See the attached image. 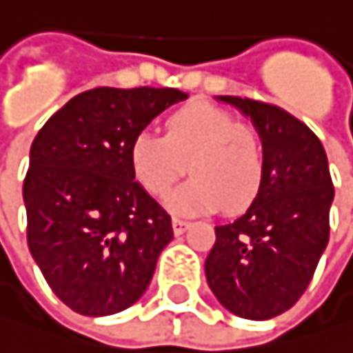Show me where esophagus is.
I'll return each mask as SVG.
<instances>
[{"instance_id":"obj_1","label":"esophagus","mask_w":353,"mask_h":353,"mask_svg":"<svg viewBox=\"0 0 353 353\" xmlns=\"http://www.w3.org/2000/svg\"><path fill=\"white\" fill-rule=\"evenodd\" d=\"M188 224H190L188 220H184V218H178V216H175V218H173V233H175V235H182L184 230L188 228Z\"/></svg>"}]
</instances>
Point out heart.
Segmentation results:
<instances>
[{"instance_id":"obj_1","label":"heart","mask_w":353,"mask_h":353,"mask_svg":"<svg viewBox=\"0 0 353 353\" xmlns=\"http://www.w3.org/2000/svg\"><path fill=\"white\" fill-rule=\"evenodd\" d=\"M192 180L167 203L173 212L201 214L224 208L243 212L265 182V143L252 125L214 103L196 101L165 118V135L139 131L129 143L135 182L150 194L165 196L182 175Z\"/></svg>"}]
</instances>
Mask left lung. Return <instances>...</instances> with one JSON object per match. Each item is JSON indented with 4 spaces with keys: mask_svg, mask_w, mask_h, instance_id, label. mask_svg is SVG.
<instances>
[{
    "mask_svg": "<svg viewBox=\"0 0 353 353\" xmlns=\"http://www.w3.org/2000/svg\"><path fill=\"white\" fill-rule=\"evenodd\" d=\"M254 120L265 143V182L237 220L216 226L205 275L235 316L269 320L307 290L330 237L334 186L318 135L279 105L220 97Z\"/></svg>",
    "mask_w": 353,
    "mask_h": 353,
    "instance_id": "8db88e82",
    "label": "left lung"
}]
</instances>
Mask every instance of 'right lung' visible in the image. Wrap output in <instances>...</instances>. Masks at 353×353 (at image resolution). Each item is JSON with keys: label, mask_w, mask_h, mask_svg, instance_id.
I'll return each instance as SVG.
<instances>
[{"label": "right lung", "mask_w": 353, "mask_h": 353, "mask_svg": "<svg viewBox=\"0 0 353 353\" xmlns=\"http://www.w3.org/2000/svg\"><path fill=\"white\" fill-rule=\"evenodd\" d=\"M186 97L178 88H90L35 135L23 182L27 243L52 292L76 314L131 307L173 239L171 216L133 178L129 143Z\"/></svg>", "instance_id": "1"}]
</instances>
